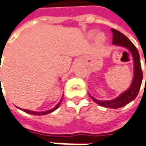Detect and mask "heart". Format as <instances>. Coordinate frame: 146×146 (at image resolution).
Here are the masks:
<instances>
[{"label":"heart","mask_w":146,"mask_h":146,"mask_svg":"<svg viewBox=\"0 0 146 146\" xmlns=\"http://www.w3.org/2000/svg\"><path fill=\"white\" fill-rule=\"evenodd\" d=\"M94 35H95V31H94L90 32V36H94ZM95 39H96V41H97L98 43H103V42L105 41V39H106V35L102 32L98 33V34L96 35V36H95Z\"/></svg>","instance_id":"1"}]
</instances>
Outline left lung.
I'll use <instances>...</instances> for the list:
<instances>
[{
	"label": "left lung",
	"mask_w": 146,
	"mask_h": 146,
	"mask_svg": "<svg viewBox=\"0 0 146 146\" xmlns=\"http://www.w3.org/2000/svg\"><path fill=\"white\" fill-rule=\"evenodd\" d=\"M111 31L113 34L112 43L126 48L133 55V60H134V78H133V83L128 90L121 94L118 98L112 99L111 101H99L96 98H93L91 95L90 96L99 106L108 108H119L132 102L137 96L142 82L143 73L141 69L140 55L135 45L129 40V38H127L123 34L119 32L117 30L111 29Z\"/></svg>",
	"instance_id": "left-lung-1"
}]
</instances>
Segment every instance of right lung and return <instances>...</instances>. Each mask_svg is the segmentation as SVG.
Listing matches in <instances>:
<instances>
[{
    "mask_svg": "<svg viewBox=\"0 0 146 146\" xmlns=\"http://www.w3.org/2000/svg\"><path fill=\"white\" fill-rule=\"evenodd\" d=\"M62 102V99L60 100V102L58 103L57 105L55 107L52 109H51V110H49V111H43V112H37V111H29V110H25V109H23V111H25V112H27V113L29 114H31V115H47L48 113H51V112H52L54 111L55 110H56L59 107H60V103Z\"/></svg>",
    "mask_w": 146,
    "mask_h": 146,
    "instance_id": "add662e5",
    "label": "right lung"
}]
</instances>
